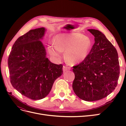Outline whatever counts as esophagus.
Segmentation results:
<instances>
[{
  "instance_id": "1",
  "label": "esophagus",
  "mask_w": 126,
  "mask_h": 126,
  "mask_svg": "<svg viewBox=\"0 0 126 126\" xmlns=\"http://www.w3.org/2000/svg\"><path fill=\"white\" fill-rule=\"evenodd\" d=\"M70 69V67H68L67 66H63V72H66L68 70H69Z\"/></svg>"
}]
</instances>
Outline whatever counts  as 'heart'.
<instances>
[{
  "instance_id": "b5f03b06",
  "label": "heart",
  "mask_w": 126,
  "mask_h": 126,
  "mask_svg": "<svg viewBox=\"0 0 126 126\" xmlns=\"http://www.w3.org/2000/svg\"><path fill=\"white\" fill-rule=\"evenodd\" d=\"M91 46L89 38L78 33H60L55 37V43L48 45L50 55L56 58L63 56L71 64H77L85 60L88 55Z\"/></svg>"
}]
</instances>
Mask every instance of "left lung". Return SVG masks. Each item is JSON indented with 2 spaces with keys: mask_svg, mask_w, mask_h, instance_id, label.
Instances as JSON below:
<instances>
[{
  "mask_svg": "<svg viewBox=\"0 0 126 126\" xmlns=\"http://www.w3.org/2000/svg\"><path fill=\"white\" fill-rule=\"evenodd\" d=\"M94 37V43L86 59L73 67L74 93L81 99L100 100L111 94L117 86L120 74L116 49L104 33L88 29Z\"/></svg>",
  "mask_w": 126,
  "mask_h": 126,
  "instance_id": "left-lung-1",
  "label": "left lung"
}]
</instances>
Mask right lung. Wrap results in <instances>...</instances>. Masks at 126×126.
<instances>
[{
	"mask_svg": "<svg viewBox=\"0 0 126 126\" xmlns=\"http://www.w3.org/2000/svg\"><path fill=\"white\" fill-rule=\"evenodd\" d=\"M44 27L30 30L15 41L8 65L13 87L25 97L39 100L50 93L54 82L63 74V64L50 62L40 40Z\"/></svg>",
	"mask_w": 126,
	"mask_h": 126,
	"instance_id": "right-lung-1",
	"label": "right lung"
}]
</instances>
